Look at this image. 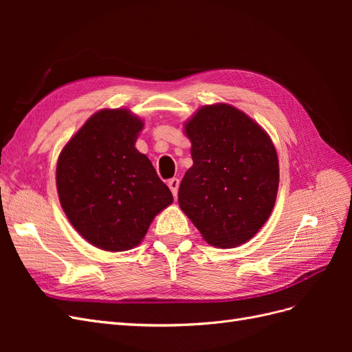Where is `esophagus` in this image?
Returning <instances> with one entry per match:
<instances>
[{
	"instance_id": "1",
	"label": "esophagus",
	"mask_w": 352,
	"mask_h": 352,
	"mask_svg": "<svg viewBox=\"0 0 352 352\" xmlns=\"http://www.w3.org/2000/svg\"><path fill=\"white\" fill-rule=\"evenodd\" d=\"M167 185H168L170 190H172L173 197L176 198V197H177V189H179V179H177V177H172V179H168Z\"/></svg>"
}]
</instances>
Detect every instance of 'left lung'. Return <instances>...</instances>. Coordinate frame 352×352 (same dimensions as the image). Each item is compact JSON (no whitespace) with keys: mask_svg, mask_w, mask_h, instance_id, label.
<instances>
[{"mask_svg":"<svg viewBox=\"0 0 352 352\" xmlns=\"http://www.w3.org/2000/svg\"><path fill=\"white\" fill-rule=\"evenodd\" d=\"M194 166L179 186V206L217 248L250 241L269 219L279 162L269 135L229 104L206 105L185 124Z\"/></svg>","mask_w":352,"mask_h":352,"instance_id":"obj_1","label":"left lung"}]
</instances>
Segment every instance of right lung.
Masks as SVG:
<instances>
[{
  "instance_id": "1",
  "label": "right lung",
  "mask_w": 352,
  "mask_h": 352,
  "mask_svg": "<svg viewBox=\"0 0 352 352\" xmlns=\"http://www.w3.org/2000/svg\"><path fill=\"white\" fill-rule=\"evenodd\" d=\"M144 123L127 110H101L63 148L57 190L67 219L89 243L127 251L173 195L135 148Z\"/></svg>"
}]
</instances>
